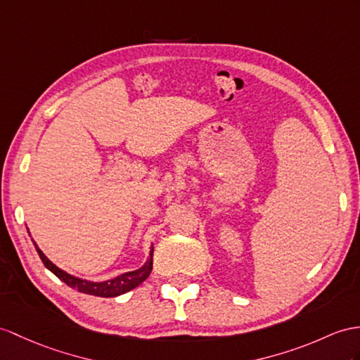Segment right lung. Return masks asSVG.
I'll return each mask as SVG.
<instances>
[{
  "mask_svg": "<svg viewBox=\"0 0 360 360\" xmlns=\"http://www.w3.org/2000/svg\"><path fill=\"white\" fill-rule=\"evenodd\" d=\"M34 244V249H37L38 255L41 258V261L44 262V266H46L51 274H55L60 281H64L67 285H70L72 288H77L79 292L86 293V295H94V296H101V297H114V296H119V295H124L129 290H133L137 285L142 284L145 279L150 276L151 270H153V252L154 248L151 249L150 253V258L145 262L143 267H140L134 271H127V274L120 275L114 279H110V281H105V283H90V281H85V279L81 278H76L68 275L67 271L58 269L53 262H51L44 253L41 252V249L37 246V243Z\"/></svg>",
  "mask_w": 360,
  "mask_h": 360,
  "instance_id": "obj_1",
  "label": "right lung"
}]
</instances>
